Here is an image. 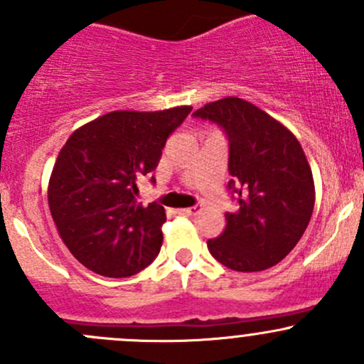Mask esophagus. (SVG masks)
<instances>
[{
    "label": "esophagus",
    "instance_id": "1",
    "mask_svg": "<svg viewBox=\"0 0 364 364\" xmlns=\"http://www.w3.org/2000/svg\"><path fill=\"white\" fill-rule=\"evenodd\" d=\"M200 205H192V208H186V209H179V211L183 213V215H188V216H196V215H199L200 213Z\"/></svg>",
    "mask_w": 364,
    "mask_h": 364
}]
</instances>
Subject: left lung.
I'll return each mask as SVG.
<instances>
[{
  "instance_id": "8db88e82",
  "label": "left lung",
  "mask_w": 364,
  "mask_h": 364,
  "mask_svg": "<svg viewBox=\"0 0 364 364\" xmlns=\"http://www.w3.org/2000/svg\"><path fill=\"white\" fill-rule=\"evenodd\" d=\"M193 117L225 134L227 188L237 205L225 213V230L208 241L209 253L243 273L274 266L303 237L314 213V178L303 148L284 124L236 97L211 102Z\"/></svg>"
}]
</instances>
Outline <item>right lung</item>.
Listing matches in <instances>:
<instances>
[{"label": "right lung", "instance_id": "obj_1", "mask_svg": "<svg viewBox=\"0 0 364 364\" xmlns=\"http://www.w3.org/2000/svg\"><path fill=\"white\" fill-rule=\"evenodd\" d=\"M190 112L114 111L70 135L47 196L61 240L87 269L127 278L156 259L165 209L137 204V181L159 167L168 135Z\"/></svg>", "mask_w": 364, "mask_h": 364}]
</instances>
